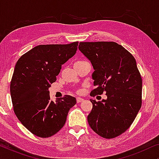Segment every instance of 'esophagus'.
<instances>
[{"label": "esophagus", "instance_id": "esophagus-1", "mask_svg": "<svg viewBox=\"0 0 159 159\" xmlns=\"http://www.w3.org/2000/svg\"><path fill=\"white\" fill-rule=\"evenodd\" d=\"M82 101H83V98H80V97L77 98V103H80V102H82Z\"/></svg>", "mask_w": 159, "mask_h": 159}]
</instances>
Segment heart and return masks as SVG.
<instances>
[{
	"instance_id": "b5f03b06",
	"label": "heart",
	"mask_w": 159,
	"mask_h": 159,
	"mask_svg": "<svg viewBox=\"0 0 159 159\" xmlns=\"http://www.w3.org/2000/svg\"><path fill=\"white\" fill-rule=\"evenodd\" d=\"M80 61H77V62H80Z\"/></svg>"
}]
</instances>
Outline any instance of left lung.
<instances>
[{
	"instance_id": "1",
	"label": "left lung",
	"mask_w": 159,
	"mask_h": 159,
	"mask_svg": "<svg viewBox=\"0 0 159 159\" xmlns=\"http://www.w3.org/2000/svg\"><path fill=\"white\" fill-rule=\"evenodd\" d=\"M79 49L95 69L90 95H107L101 101L90 99L89 125L102 138H116L131 126L142 106L143 81L135 58L115 42H80Z\"/></svg>"
}]
</instances>
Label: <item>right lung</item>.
Returning <instances> with one entry per match:
<instances>
[{
  "label": "right lung",
  "instance_id": "obj_1",
  "mask_svg": "<svg viewBox=\"0 0 159 159\" xmlns=\"http://www.w3.org/2000/svg\"><path fill=\"white\" fill-rule=\"evenodd\" d=\"M78 42L66 45H40L17 61L10 84L14 111L34 135L45 138L64 127L76 98L66 95L51 101L48 88L55 82L61 65L72 57Z\"/></svg>",
  "mask_w": 159,
  "mask_h": 159
}]
</instances>
